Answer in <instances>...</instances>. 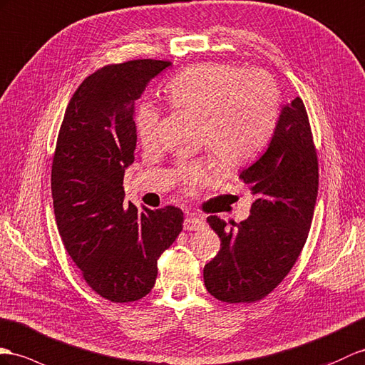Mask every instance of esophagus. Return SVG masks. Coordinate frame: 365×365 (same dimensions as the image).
I'll use <instances>...</instances> for the list:
<instances>
[{
	"mask_svg": "<svg viewBox=\"0 0 365 365\" xmlns=\"http://www.w3.org/2000/svg\"><path fill=\"white\" fill-rule=\"evenodd\" d=\"M204 225H206V223H204L202 218L195 217V215H190V217L184 220V229L185 230H200V229L204 227Z\"/></svg>",
	"mask_w": 365,
	"mask_h": 365,
	"instance_id": "34e87169",
	"label": "esophagus"
}]
</instances>
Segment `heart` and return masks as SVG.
<instances>
[{
  "label": "heart",
  "instance_id": "obj_1",
  "mask_svg": "<svg viewBox=\"0 0 365 365\" xmlns=\"http://www.w3.org/2000/svg\"><path fill=\"white\" fill-rule=\"evenodd\" d=\"M176 108L201 115L200 142L226 165L251 159L266 144L279 115V88L264 71H245L223 61L184 69L167 86ZM161 113L152 103L138 106L135 128L144 145L158 139ZM181 181L190 190L209 184L217 173L210 159L182 164Z\"/></svg>",
  "mask_w": 365,
  "mask_h": 365
}]
</instances>
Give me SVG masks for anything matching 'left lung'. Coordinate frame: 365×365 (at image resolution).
<instances>
[{"mask_svg":"<svg viewBox=\"0 0 365 365\" xmlns=\"http://www.w3.org/2000/svg\"><path fill=\"white\" fill-rule=\"evenodd\" d=\"M255 201L240 223L209 217L221 240L204 266V285L227 304H251L287 277L300 255L313 220L319 167L305 105L300 97L282 106L268 147L240 172Z\"/></svg>","mask_w":365,"mask_h":365,"instance_id":"1","label":"left lung"}]
</instances>
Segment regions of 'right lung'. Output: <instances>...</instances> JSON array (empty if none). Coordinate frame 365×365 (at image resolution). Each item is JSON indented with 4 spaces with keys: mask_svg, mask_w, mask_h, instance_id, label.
I'll return each instance as SVG.
<instances>
[{
    "mask_svg": "<svg viewBox=\"0 0 365 365\" xmlns=\"http://www.w3.org/2000/svg\"><path fill=\"white\" fill-rule=\"evenodd\" d=\"M133 60L103 66L71 97L57 138L51 189L71 259L97 294L135 302L155 287L158 259L182 230V210L123 204V175L135 163V102L170 66Z\"/></svg>",
    "mask_w": 365,
    "mask_h": 365,
    "instance_id": "obj_1",
    "label": "right lung"
}]
</instances>
